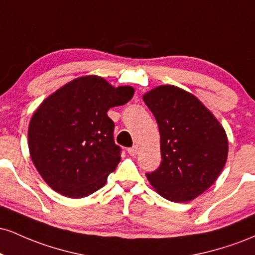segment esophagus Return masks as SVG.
Instances as JSON below:
<instances>
[{
  "instance_id": "esophagus-1",
  "label": "esophagus",
  "mask_w": 255,
  "mask_h": 255,
  "mask_svg": "<svg viewBox=\"0 0 255 255\" xmlns=\"http://www.w3.org/2000/svg\"><path fill=\"white\" fill-rule=\"evenodd\" d=\"M128 153L130 154V156H135V154L137 153V147L136 146H133V147H129L128 148Z\"/></svg>"
}]
</instances>
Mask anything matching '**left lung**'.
<instances>
[{"label": "left lung", "mask_w": 255, "mask_h": 255, "mask_svg": "<svg viewBox=\"0 0 255 255\" xmlns=\"http://www.w3.org/2000/svg\"><path fill=\"white\" fill-rule=\"evenodd\" d=\"M156 119L162 162L146 177L163 198L193 200L215 183L228 157V137L217 119L197 97L171 85L144 96Z\"/></svg>", "instance_id": "1"}]
</instances>
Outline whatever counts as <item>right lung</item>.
<instances>
[{
	"instance_id": "add662e5",
	"label": "right lung",
	"mask_w": 255,
	"mask_h": 255,
	"mask_svg": "<svg viewBox=\"0 0 255 255\" xmlns=\"http://www.w3.org/2000/svg\"><path fill=\"white\" fill-rule=\"evenodd\" d=\"M130 86L113 87L81 77L49 96L32 116L28 148L38 172L54 191L78 199L104 186L121 160L108 110L129 102Z\"/></svg>"
}]
</instances>
